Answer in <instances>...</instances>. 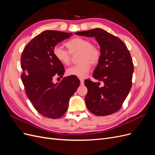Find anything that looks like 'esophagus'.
<instances>
[{"label":"esophagus","instance_id":"34e87169","mask_svg":"<svg viewBox=\"0 0 155 155\" xmlns=\"http://www.w3.org/2000/svg\"><path fill=\"white\" fill-rule=\"evenodd\" d=\"M79 80H80L81 85H84V79L80 78V79H79Z\"/></svg>","mask_w":155,"mask_h":155}]
</instances>
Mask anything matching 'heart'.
I'll list each match as a JSON object with an SVG mask.
<instances>
[{
  "label": "heart",
  "instance_id": "obj_1",
  "mask_svg": "<svg viewBox=\"0 0 155 155\" xmlns=\"http://www.w3.org/2000/svg\"><path fill=\"white\" fill-rule=\"evenodd\" d=\"M68 51L61 46H55L53 54L55 59L64 65H68L71 61V54L79 53L78 64L70 67L67 70L69 76H74L83 78L90 72L91 64H96L100 59L101 52L96 46L91 42L82 37H74L65 43Z\"/></svg>",
  "mask_w": 155,
  "mask_h": 155
}]
</instances>
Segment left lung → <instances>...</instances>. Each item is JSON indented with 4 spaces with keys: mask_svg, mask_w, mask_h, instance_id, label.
<instances>
[{
    "mask_svg": "<svg viewBox=\"0 0 155 155\" xmlns=\"http://www.w3.org/2000/svg\"><path fill=\"white\" fill-rule=\"evenodd\" d=\"M76 34L94 37L100 46V59L92 76L104 82V86L100 87V82L85 81L87 109L96 116L114 114L121 108L132 86L134 65L129 51L118 37L101 28Z\"/></svg>",
    "mask_w": 155,
    "mask_h": 155,
    "instance_id": "left-lung-1",
    "label": "left lung"
}]
</instances>
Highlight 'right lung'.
Wrapping results in <instances>:
<instances>
[{
	"mask_svg": "<svg viewBox=\"0 0 155 155\" xmlns=\"http://www.w3.org/2000/svg\"><path fill=\"white\" fill-rule=\"evenodd\" d=\"M72 33L46 30L32 39L23 50L21 79L26 94L35 110L46 118L57 119L67 112L70 98L79 87L78 79L72 76L54 83L55 76L63 77L64 66L55 59L53 49Z\"/></svg>",
	"mask_w": 155,
	"mask_h": 155,
	"instance_id": "right-lung-1",
	"label": "right lung"
}]
</instances>
